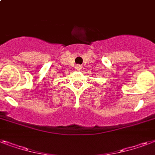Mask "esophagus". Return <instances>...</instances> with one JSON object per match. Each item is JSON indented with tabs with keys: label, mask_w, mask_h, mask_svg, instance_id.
<instances>
[{
	"label": "esophagus",
	"mask_w": 155,
	"mask_h": 155,
	"mask_svg": "<svg viewBox=\"0 0 155 155\" xmlns=\"http://www.w3.org/2000/svg\"><path fill=\"white\" fill-rule=\"evenodd\" d=\"M81 68L82 67L80 66V65H75V69H76V70H80Z\"/></svg>",
	"instance_id": "1"
}]
</instances>
